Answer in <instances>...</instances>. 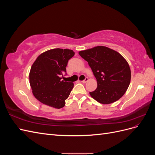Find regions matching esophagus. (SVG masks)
I'll return each instance as SVG.
<instances>
[{
	"label": "esophagus",
	"instance_id": "34e87169",
	"mask_svg": "<svg viewBox=\"0 0 155 155\" xmlns=\"http://www.w3.org/2000/svg\"><path fill=\"white\" fill-rule=\"evenodd\" d=\"M88 81V78L87 77H86V78H85V79H84V80L81 81V82H82V83H86V82H87Z\"/></svg>",
	"mask_w": 155,
	"mask_h": 155
}]
</instances>
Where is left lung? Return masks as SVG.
Returning <instances> with one entry per match:
<instances>
[{"mask_svg":"<svg viewBox=\"0 0 155 155\" xmlns=\"http://www.w3.org/2000/svg\"><path fill=\"white\" fill-rule=\"evenodd\" d=\"M79 54L88 62L96 78L97 87L90 92L92 98L100 104H110L124 96L129 86L131 73L122 55L103 46L80 51Z\"/></svg>","mask_w":155,"mask_h":155,"instance_id":"1","label":"left lung"}]
</instances>
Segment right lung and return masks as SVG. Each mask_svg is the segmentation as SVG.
I'll use <instances>...</instances> for the list:
<instances>
[{
  "label": "right lung",
  "mask_w": 155,
  "mask_h": 155,
  "mask_svg": "<svg viewBox=\"0 0 155 155\" xmlns=\"http://www.w3.org/2000/svg\"><path fill=\"white\" fill-rule=\"evenodd\" d=\"M72 50L55 48L38 56L30 72L33 94L43 104L56 109L64 106L74 87L72 82L63 80L68 61L74 55Z\"/></svg>",
  "instance_id": "right-lung-1"
}]
</instances>
